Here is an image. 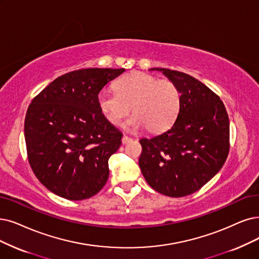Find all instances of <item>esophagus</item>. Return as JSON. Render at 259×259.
<instances>
[{
    "label": "esophagus",
    "instance_id": "34e87169",
    "mask_svg": "<svg viewBox=\"0 0 259 259\" xmlns=\"http://www.w3.org/2000/svg\"><path fill=\"white\" fill-rule=\"evenodd\" d=\"M133 139L132 138H130V137H127V136H125V135H124L123 137H122V143L123 144H126V143H128L130 141H132Z\"/></svg>",
    "mask_w": 259,
    "mask_h": 259
}]
</instances>
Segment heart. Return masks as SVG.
<instances>
[{"label": "heart", "mask_w": 259, "mask_h": 259, "mask_svg": "<svg viewBox=\"0 0 259 259\" xmlns=\"http://www.w3.org/2000/svg\"><path fill=\"white\" fill-rule=\"evenodd\" d=\"M115 89L101 90L97 99L102 117L111 125H119L132 107L134 116L124 127L133 132L146 127L157 134L168 130L179 115L181 91L171 80L132 72L116 81Z\"/></svg>", "instance_id": "1"}]
</instances>
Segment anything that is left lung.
<instances>
[{"label":"left lung","instance_id":"1","mask_svg":"<svg viewBox=\"0 0 259 259\" xmlns=\"http://www.w3.org/2000/svg\"><path fill=\"white\" fill-rule=\"evenodd\" d=\"M162 72L181 91L173 125L150 139H140L139 167L157 192L182 198L198 191L220 171L230 150V121L223 102L207 86L180 71Z\"/></svg>","mask_w":259,"mask_h":259}]
</instances>
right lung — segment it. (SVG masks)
Here are the masks:
<instances>
[{
	"instance_id": "right-lung-1",
	"label": "right lung",
	"mask_w": 259,
	"mask_h": 259,
	"mask_svg": "<svg viewBox=\"0 0 259 259\" xmlns=\"http://www.w3.org/2000/svg\"><path fill=\"white\" fill-rule=\"evenodd\" d=\"M125 69L89 68L54 79L28 106L24 137L36 178L61 198L97 194L109 175L108 159L122 133L102 117L98 95Z\"/></svg>"
}]
</instances>
